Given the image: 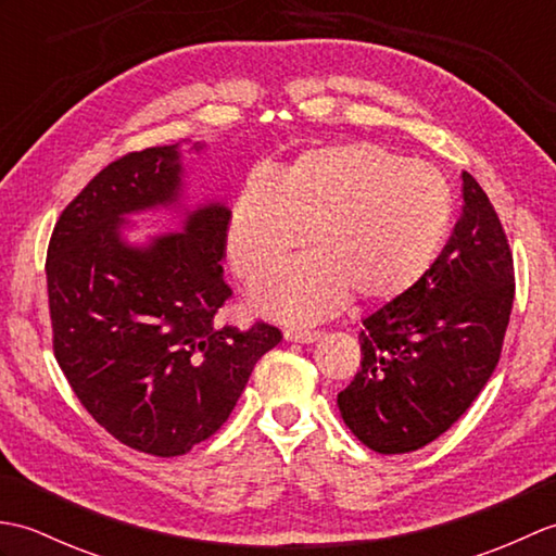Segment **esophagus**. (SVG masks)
Here are the masks:
<instances>
[{
	"label": "esophagus",
	"mask_w": 556,
	"mask_h": 556,
	"mask_svg": "<svg viewBox=\"0 0 556 556\" xmlns=\"http://www.w3.org/2000/svg\"><path fill=\"white\" fill-rule=\"evenodd\" d=\"M285 339L287 341H299V344H313L315 339H320V332L317 329H285Z\"/></svg>",
	"instance_id": "34e87169"
}]
</instances>
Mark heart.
I'll list each match as a JSON object with an SVG mask.
<instances>
[{"label":"heart","instance_id":"heart-1","mask_svg":"<svg viewBox=\"0 0 556 556\" xmlns=\"http://www.w3.org/2000/svg\"><path fill=\"white\" fill-rule=\"evenodd\" d=\"M452 191L432 164L356 140L308 150L271 179L253 176L236 195L227 253L245 285L277 269L303 243L313 253L253 291L257 311L315 323L356 293L363 303L410 289L440 253Z\"/></svg>","mask_w":556,"mask_h":556}]
</instances>
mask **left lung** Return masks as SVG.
I'll return each instance as SVG.
<instances>
[{
	"label": "left lung",
	"instance_id": "obj_1",
	"mask_svg": "<svg viewBox=\"0 0 556 556\" xmlns=\"http://www.w3.org/2000/svg\"><path fill=\"white\" fill-rule=\"evenodd\" d=\"M460 217L430 269L363 320L361 368L341 418L377 454H408L464 416L502 356L514 255L497 210L468 172Z\"/></svg>",
	"mask_w": 556,
	"mask_h": 556
}]
</instances>
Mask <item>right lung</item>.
<instances>
[{
    "label": "right lung",
    "instance_id": "obj_1",
    "mask_svg": "<svg viewBox=\"0 0 556 556\" xmlns=\"http://www.w3.org/2000/svg\"><path fill=\"white\" fill-rule=\"evenodd\" d=\"M181 191L176 146L114 160L59 215L47 245L54 358L74 394L114 440L181 456L215 434L255 363L281 341L275 325H222L229 210L212 203L181 233L148 248L122 241L124 215Z\"/></svg>",
    "mask_w": 556,
    "mask_h": 556
}]
</instances>
